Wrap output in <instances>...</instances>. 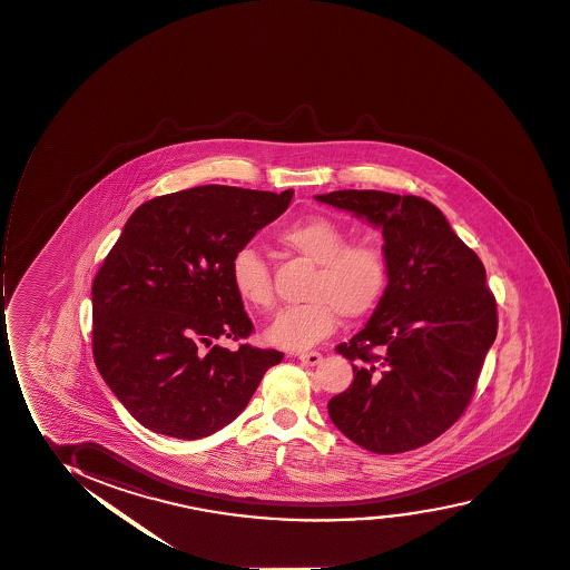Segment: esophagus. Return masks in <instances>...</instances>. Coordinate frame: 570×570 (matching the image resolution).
I'll return each instance as SVG.
<instances>
[{
  "instance_id": "obj_1",
  "label": "esophagus",
  "mask_w": 570,
  "mask_h": 570,
  "mask_svg": "<svg viewBox=\"0 0 570 570\" xmlns=\"http://www.w3.org/2000/svg\"><path fill=\"white\" fill-rule=\"evenodd\" d=\"M298 360H301L302 364L317 365L322 362L323 356L320 352H302V354H298Z\"/></svg>"
}]
</instances>
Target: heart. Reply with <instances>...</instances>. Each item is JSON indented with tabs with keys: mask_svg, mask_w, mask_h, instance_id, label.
Wrapping results in <instances>:
<instances>
[{
	"mask_svg": "<svg viewBox=\"0 0 570 570\" xmlns=\"http://www.w3.org/2000/svg\"><path fill=\"white\" fill-rule=\"evenodd\" d=\"M279 243L317 266L304 301L275 316L264 338L274 346L306 350L335 331L338 314L344 320L367 316L383 298L391 279L389 254L377 243H350L346 227L327 216H309L279 234ZM232 285L240 301L256 309L274 306V285L268 262L256 248L234 254Z\"/></svg>",
	"mask_w": 570,
	"mask_h": 570,
	"instance_id": "1",
	"label": "heart"
}]
</instances>
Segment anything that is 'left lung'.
I'll list each match as a JSON object with an SVG mask.
<instances>
[{"label":"left lung","mask_w":570,"mask_h":570,"mask_svg":"<svg viewBox=\"0 0 570 570\" xmlns=\"http://www.w3.org/2000/svg\"><path fill=\"white\" fill-rule=\"evenodd\" d=\"M316 200L383 229L391 279L364 330L338 344L354 381L330 400L336 429L375 453L425 446L471 402L498 333L479 256L415 195L343 191Z\"/></svg>","instance_id":"8db88e82"}]
</instances>
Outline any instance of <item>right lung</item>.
<instances>
[{
  "mask_svg": "<svg viewBox=\"0 0 570 570\" xmlns=\"http://www.w3.org/2000/svg\"><path fill=\"white\" fill-rule=\"evenodd\" d=\"M287 191L200 186L147 200L126 222L91 287L94 360L145 429L197 440L232 423L283 352L240 341L253 322L229 266L279 218Z\"/></svg>",
  "mask_w": 570,
  "mask_h": 570,
  "instance_id": "add662e5",
  "label": "right lung"
}]
</instances>
